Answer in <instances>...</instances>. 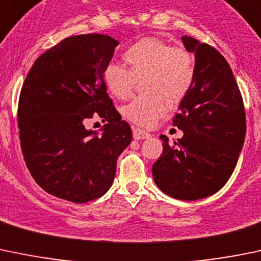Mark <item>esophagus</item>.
Segmentation results:
<instances>
[{
	"instance_id": "esophagus-1",
	"label": "esophagus",
	"mask_w": 261,
	"mask_h": 261,
	"mask_svg": "<svg viewBox=\"0 0 261 261\" xmlns=\"http://www.w3.org/2000/svg\"><path fill=\"white\" fill-rule=\"evenodd\" d=\"M148 137H150V134L144 132L143 129H139V128L133 129V138L137 139V141H139V139H146L148 138Z\"/></svg>"
}]
</instances>
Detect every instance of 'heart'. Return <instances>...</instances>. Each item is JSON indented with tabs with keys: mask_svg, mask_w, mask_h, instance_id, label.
<instances>
[{
	"mask_svg": "<svg viewBox=\"0 0 261 261\" xmlns=\"http://www.w3.org/2000/svg\"><path fill=\"white\" fill-rule=\"evenodd\" d=\"M124 60L130 69L111 63L104 69V83L114 96L129 98L137 79H144L148 94L137 96L123 108L128 120L150 127L168 111V99L178 103L189 94L196 77L195 58L186 49L172 46L154 37H146L128 47Z\"/></svg>",
	"mask_w": 261,
	"mask_h": 261,
	"instance_id": "1",
	"label": "heart"
}]
</instances>
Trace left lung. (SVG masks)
<instances>
[{
    "mask_svg": "<svg viewBox=\"0 0 261 261\" xmlns=\"http://www.w3.org/2000/svg\"><path fill=\"white\" fill-rule=\"evenodd\" d=\"M195 56L196 77L178 106L173 125L184 137L170 143L152 166L153 179L166 195L182 201L205 198L229 181L245 141L243 98L224 56L207 44L182 36Z\"/></svg>",
    "mask_w": 261,
    "mask_h": 261,
    "instance_id": "left-lung-1",
    "label": "left lung"
}]
</instances>
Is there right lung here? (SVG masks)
Returning <instances> with one entry per match:
<instances>
[{"label":"right lung","instance_id":"add662e5","mask_svg":"<svg viewBox=\"0 0 261 261\" xmlns=\"http://www.w3.org/2000/svg\"><path fill=\"white\" fill-rule=\"evenodd\" d=\"M119 42L100 34L66 37L36 59L18 100L23 160L41 189L75 203L95 200L114 181L132 129L113 107L104 69ZM99 115L107 124L88 130Z\"/></svg>","mask_w":261,"mask_h":261}]
</instances>
